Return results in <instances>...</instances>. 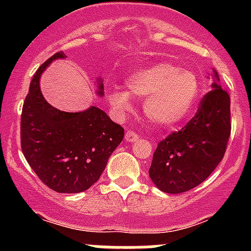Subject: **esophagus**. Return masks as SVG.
Segmentation results:
<instances>
[{
  "label": "esophagus",
  "mask_w": 251,
  "mask_h": 251,
  "mask_svg": "<svg viewBox=\"0 0 251 251\" xmlns=\"http://www.w3.org/2000/svg\"><path fill=\"white\" fill-rule=\"evenodd\" d=\"M125 138H126V141L127 142H135V141H137L138 138H140V135H138V133H136L135 131H127V132H126V135H125Z\"/></svg>",
  "instance_id": "obj_1"
}]
</instances>
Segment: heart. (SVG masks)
<instances>
[{
    "label": "heart",
    "mask_w": 251,
    "mask_h": 251,
    "mask_svg": "<svg viewBox=\"0 0 251 251\" xmlns=\"http://www.w3.org/2000/svg\"><path fill=\"white\" fill-rule=\"evenodd\" d=\"M128 92L114 88L108 95L118 110L131 107V96L146 97L144 111L153 123L171 126L183 120L196 103L199 85L196 75L168 63H156L135 70L126 81Z\"/></svg>",
    "instance_id": "b5f03b06"
}]
</instances>
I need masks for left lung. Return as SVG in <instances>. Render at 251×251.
<instances>
[{"label": "left lung", "mask_w": 251, "mask_h": 251, "mask_svg": "<svg viewBox=\"0 0 251 251\" xmlns=\"http://www.w3.org/2000/svg\"><path fill=\"white\" fill-rule=\"evenodd\" d=\"M229 136L231 98L221 86L212 83V90L201 98L196 115L181 130L159 142L149 177L166 193L191 191L219 165Z\"/></svg>", "instance_id": "left-lung-1"}]
</instances>
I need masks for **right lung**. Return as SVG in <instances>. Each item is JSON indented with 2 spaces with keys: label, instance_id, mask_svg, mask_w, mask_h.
<instances>
[{
  "label": "right lung",
  "instance_id": "1",
  "mask_svg": "<svg viewBox=\"0 0 251 251\" xmlns=\"http://www.w3.org/2000/svg\"><path fill=\"white\" fill-rule=\"evenodd\" d=\"M58 52L37 69L30 82L20 120L23 154L39 178L58 193H80L100 179L108 159L124 138V127L102 109L67 113L48 104L40 76ZM100 83V95H103Z\"/></svg>",
  "mask_w": 251,
  "mask_h": 251
}]
</instances>
